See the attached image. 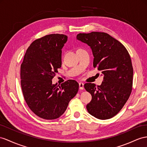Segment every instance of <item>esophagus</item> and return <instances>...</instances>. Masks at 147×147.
Here are the masks:
<instances>
[{
    "label": "esophagus",
    "instance_id": "esophagus-1",
    "mask_svg": "<svg viewBox=\"0 0 147 147\" xmlns=\"http://www.w3.org/2000/svg\"><path fill=\"white\" fill-rule=\"evenodd\" d=\"M79 88L81 90L84 89V84L82 83V82H80V83H79Z\"/></svg>",
    "mask_w": 147,
    "mask_h": 147
}]
</instances>
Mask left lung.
I'll return each mask as SVG.
<instances>
[{
	"mask_svg": "<svg viewBox=\"0 0 147 147\" xmlns=\"http://www.w3.org/2000/svg\"><path fill=\"white\" fill-rule=\"evenodd\" d=\"M76 39L91 48L93 66L104 77L100 86L84 84L92 96L87 110L98 119H111L122 109L131 92L134 71L130 56L121 43L106 33H79Z\"/></svg>",
	"mask_w": 147,
	"mask_h": 147,
	"instance_id": "1",
	"label": "left lung"
}]
</instances>
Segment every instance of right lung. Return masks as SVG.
Returning <instances> with one entry per match:
<instances>
[{
	"instance_id": "1",
	"label": "right lung",
	"mask_w": 147,
	"mask_h": 147,
	"mask_svg": "<svg viewBox=\"0 0 147 147\" xmlns=\"http://www.w3.org/2000/svg\"><path fill=\"white\" fill-rule=\"evenodd\" d=\"M67 40L63 34H50L30 45L20 67L21 87L29 108L40 117L53 120L65 112L76 95L79 84L69 80L59 86L52 79L61 66L62 48Z\"/></svg>"
}]
</instances>
